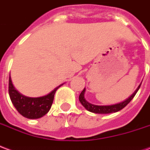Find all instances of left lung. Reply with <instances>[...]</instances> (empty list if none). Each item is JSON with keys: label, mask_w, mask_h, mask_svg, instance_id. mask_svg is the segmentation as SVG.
Here are the masks:
<instances>
[{"label": "left lung", "mask_w": 150, "mask_h": 150, "mask_svg": "<svg viewBox=\"0 0 150 150\" xmlns=\"http://www.w3.org/2000/svg\"><path fill=\"white\" fill-rule=\"evenodd\" d=\"M142 85V83L140 84L139 86L137 88L135 91L133 92V93L131 96H129L127 99H125L121 102L119 103L113 104V105H93V104L89 103L88 101L86 100L85 98V93H86V88H84L82 92L81 93V94L79 96V100L81 104L83 106L86 108V110L91 112H94V113H99V114H108V113H112V112H118L121 110H122L123 108L127 105L129 103L131 100L134 98V96L136 95V93L138 91V89L140 88V86Z\"/></svg>", "instance_id": "left-lung-1"}]
</instances>
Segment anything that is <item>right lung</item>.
Wrapping results in <instances>:
<instances>
[{"mask_svg":"<svg viewBox=\"0 0 150 150\" xmlns=\"http://www.w3.org/2000/svg\"><path fill=\"white\" fill-rule=\"evenodd\" d=\"M62 85L64 84L56 87L47 95L38 98H29L22 95L15 88L9 74L8 93L12 103L13 104L14 107L17 109L20 114H21L26 118L38 119L42 117L50 111L54 99L56 91Z\"/></svg>","mask_w":150,"mask_h":150,"instance_id":"add662e5","label":"right lung"}]
</instances>
